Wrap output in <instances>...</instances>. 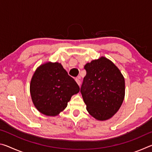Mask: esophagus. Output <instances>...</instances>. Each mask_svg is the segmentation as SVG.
Returning a JSON list of instances; mask_svg holds the SVG:
<instances>
[{"mask_svg":"<svg viewBox=\"0 0 152 152\" xmlns=\"http://www.w3.org/2000/svg\"><path fill=\"white\" fill-rule=\"evenodd\" d=\"M76 82H77V84H78L79 86H80V84H81V82H80V78H76Z\"/></svg>","mask_w":152,"mask_h":152,"instance_id":"esophagus-1","label":"esophagus"}]
</instances>
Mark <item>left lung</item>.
I'll list each match as a JSON object with an SVG mask.
<instances>
[{
  "label": "left lung",
  "instance_id": "8db88e82",
  "mask_svg": "<svg viewBox=\"0 0 152 152\" xmlns=\"http://www.w3.org/2000/svg\"><path fill=\"white\" fill-rule=\"evenodd\" d=\"M86 75L80 88L86 110L95 119L112 117L125 96V80L117 67L104 57L84 66Z\"/></svg>",
  "mask_w": 152,
  "mask_h": 152
}]
</instances>
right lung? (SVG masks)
Instances as JSON below:
<instances>
[{"label":"right lung","mask_w":152,"mask_h":152,"mask_svg":"<svg viewBox=\"0 0 152 152\" xmlns=\"http://www.w3.org/2000/svg\"><path fill=\"white\" fill-rule=\"evenodd\" d=\"M80 87L61 64L46 63L37 69L31 81L33 104L42 114L56 116L65 109Z\"/></svg>","instance_id":"right-lung-1"}]
</instances>
